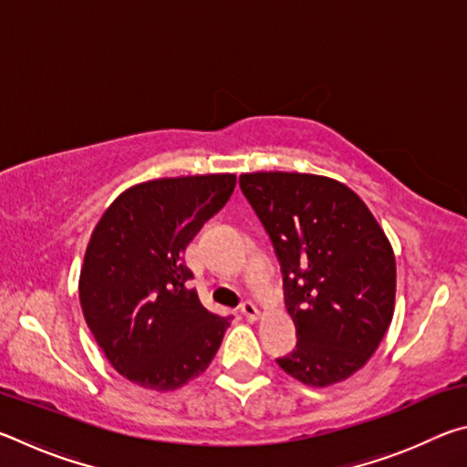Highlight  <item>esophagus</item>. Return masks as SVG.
<instances>
[{"label":"esophagus","instance_id":"esophagus-1","mask_svg":"<svg viewBox=\"0 0 467 467\" xmlns=\"http://www.w3.org/2000/svg\"><path fill=\"white\" fill-rule=\"evenodd\" d=\"M241 313L249 321H255L259 317V309L255 306V303H253V300H243V303H241Z\"/></svg>","mask_w":467,"mask_h":467}]
</instances>
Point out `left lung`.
Wrapping results in <instances>:
<instances>
[{
    "label": "left lung",
    "mask_w": 467,
    "mask_h": 467,
    "mask_svg": "<svg viewBox=\"0 0 467 467\" xmlns=\"http://www.w3.org/2000/svg\"><path fill=\"white\" fill-rule=\"evenodd\" d=\"M280 262L296 348L275 362L311 387L367 365L393 317L395 257L365 202L334 179L305 172L239 177Z\"/></svg>",
    "instance_id": "8db88e82"
}]
</instances>
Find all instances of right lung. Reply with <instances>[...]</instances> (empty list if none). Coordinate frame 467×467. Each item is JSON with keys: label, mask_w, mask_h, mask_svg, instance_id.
<instances>
[{"label": "right lung", "mask_w": 467, "mask_h": 467, "mask_svg": "<svg viewBox=\"0 0 467 467\" xmlns=\"http://www.w3.org/2000/svg\"><path fill=\"white\" fill-rule=\"evenodd\" d=\"M234 175L156 179L123 192L90 236L80 305L94 339L125 379L172 391L203 373L231 317L187 288L183 253L234 192Z\"/></svg>", "instance_id": "obj_1"}]
</instances>
